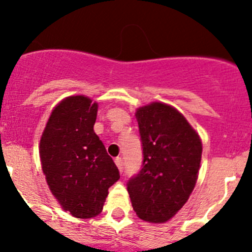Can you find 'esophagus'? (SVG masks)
Segmentation results:
<instances>
[{"mask_svg":"<svg viewBox=\"0 0 252 252\" xmlns=\"http://www.w3.org/2000/svg\"><path fill=\"white\" fill-rule=\"evenodd\" d=\"M114 162H116V164H117V167H118V169L121 172H123V158H122V157H117L116 159H114Z\"/></svg>","mask_w":252,"mask_h":252,"instance_id":"esophagus-1","label":"esophagus"}]
</instances>
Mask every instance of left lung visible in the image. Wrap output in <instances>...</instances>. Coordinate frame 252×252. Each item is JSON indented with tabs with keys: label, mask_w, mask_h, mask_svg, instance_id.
Here are the masks:
<instances>
[{
	"label": "left lung",
	"mask_w": 252,
	"mask_h": 252,
	"mask_svg": "<svg viewBox=\"0 0 252 252\" xmlns=\"http://www.w3.org/2000/svg\"><path fill=\"white\" fill-rule=\"evenodd\" d=\"M135 117L144 159L126 189L140 220L163 223L184 206L194 190L202 144L185 117L166 103L140 107Z\"/></svg>",
	"instance_id": "obj_1"
}]
</instances>
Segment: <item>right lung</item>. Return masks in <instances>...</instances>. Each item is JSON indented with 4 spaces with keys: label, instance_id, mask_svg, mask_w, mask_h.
<instances>
[{
    "label": "right lung",
    "instance_id": "right-lung-1",
    "mask_svg": "<svg viewBox=\"0 0 252 252\" xmlns=\"http://www.w3.org/2000/svg\"><path fill=\"white\" fill-rule=\"evenodd\" d=\"M97 103L86 96H69L51 113L40 140L42 172L51 192L77 218L102 211L108 189L119 171L94 131Z\"/></svg>",
    "mask_w": 252,
    "mask_h": 252
}]
</instances>
